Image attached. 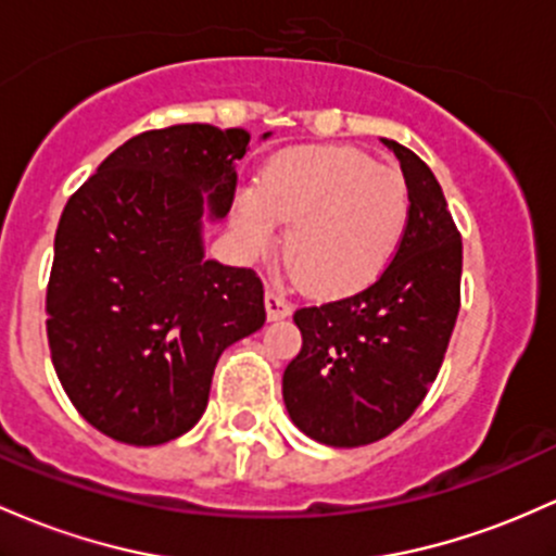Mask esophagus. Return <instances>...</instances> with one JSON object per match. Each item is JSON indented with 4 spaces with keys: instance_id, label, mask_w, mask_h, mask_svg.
<instances>
[{
    "instance_id": "obj_1",
    "label": "esophagus",
    "mask_w": 556,
    "mask_h": 556,
    "mask_svg": "<svg viewBox=\"0 0 556 556\" xmlns=\"http://www.w3.org/2000/svg\"><path fill=\"white\" fill-rule=\"evenodd\" d=\"M266 311H268V319H285V316H290V303L288 298L282 295L279 290L268 288L266 290Z\"/></svg>"
}]
</instances>
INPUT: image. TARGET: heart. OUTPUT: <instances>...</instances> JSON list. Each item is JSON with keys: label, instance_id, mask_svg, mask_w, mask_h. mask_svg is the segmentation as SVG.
I'll list each match as a JSON object with an SVG mask.
<instances>
[{"label": "heart", "instance_id": "heart-1", "mask_svg": "<svg viewBox=\"0 0 556 556\" xmlns=\"http://www.w3.org/2000/svg\"><path fill=\"white\" fill-rule=\"evenodd\" d=\"M408 187L353 148H295L268 163L258 189L235 203L250 253H264L277 222L290 224L288 253L319 292H351L380 277L408 227Z\"/></svg>", "mask_w": 556, "mask_h": 556}]
</instances>
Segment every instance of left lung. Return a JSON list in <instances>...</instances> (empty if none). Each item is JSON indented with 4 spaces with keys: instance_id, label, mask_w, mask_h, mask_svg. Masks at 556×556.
Segmentation results:
<instances>
[{
    "instance_id": "left-lung-1",
    "label": "left lung",
    "mask_w": 556,
    "mask_h": 556,
    "mask_svg": "<svg viewBox=\"0 0 556 556\" xmlns=\"http://www.w3.org/2000/svg\"><path fill=\"white\" fill-rule=\"evenodd\" d=\"M399 157L412 213L393 261L369 288L295 311L303 348L282 377L298 430L334 448L380 441L422 404L459 314L462 237L443 189L412 150Z\"/></svg>"
}]
</instances>
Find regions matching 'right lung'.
<instances>
[{"label":"right lung","mask_w":556,"mask_h":556,"mask_svg":"<svg viewBox=\"0 0 556 556\" xmlns=\"http://www.w3.org/2000/svg\"><path fill=\"white\" fill-rule=\"evenodd\" d=\"M248 142L245 129L211 124L137 134L60 216L52 364L78 414L113 441L161 446L192 430L218 356L264 327L258 274L205 258L203 245L205 218L231 208Z\"/></svg>","instance_id":"add662e5"}]
</instances>
